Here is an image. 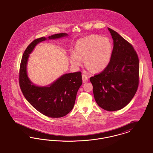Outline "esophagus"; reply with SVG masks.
Instances as JSON below:
<instances>
[{
	"label": "esophagus",
	"mask_w": 153,
	"mask_h": 153,
	"mask_svg": "<svg viewBox=\"0 0 153 153\" xmlns=\"http://www.w3.org/2000/svg\"><path fill=\"white\" fill-rule=\"evenodd\" d=\"M82 80L84 82L88 81V77L85 74H82Z\"/></svg>",
	"instance_id": "obj_1"
}]
</instances>
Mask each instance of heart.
<instances>
[{
  "mask_svg": "<svg viewBox=\"0 0 153 153\" xmlns=\"http://www.w3.org/2000/svg\"><path fill=\"white\" fill-rule=\"evenodd\" d=\"M112 50V44L109 39L90 35L76 41L75 52L70 55V62L73 65L78 67L84 57V63L89 70L101 72L109 64Z\"/></svg>",
  "mask_w": 153,
  "mask_h": 153,
  "instance_id": "b5f03b06",
  "label": "heart"
}]
</instances>
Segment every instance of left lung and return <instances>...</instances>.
<instances>
[{"label": "left lung", "instance_id": "8db88e82", "mask_svg": "<svg viewBox=\"0 0 153 153\" xmlns=\"http://www.w3.org/2000/svg\"><path fill=\"white\" fill-rule=\"evenodd\" d=\"M113 40L111 59L107 67L90 77L97 104L108 111L125 107L137 92L139 62L137 52L128 41L110 28Z\"/></svg>", "mask_w": 153, "mask_h": 153}]
</instances>
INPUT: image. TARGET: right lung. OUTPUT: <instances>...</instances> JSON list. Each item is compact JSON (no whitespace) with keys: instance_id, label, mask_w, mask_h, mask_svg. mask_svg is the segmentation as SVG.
<instances>
[{"instance_id":"1","label":"right lung","mask_w":153,"mask_h":153,"mask_svg":"<svg viewBox=\"0 0 153 153\" xmlns=\"http://www.w3.org/2000/svg\"><path fill=\"white\" fill-rule=\"evenodd\" d=\"M66 36L67 34L65 33H59L51 36L48 39H55ZM46 40L45 37L37 39L25 51L20 64L19 84L25 98L36 110L49 117L59 118L73 109L78 90L82 83V73L78 71L65 74L47 87L32 85L26 73L29 54L38 43Z\"/></svg>"}]
</instances>
